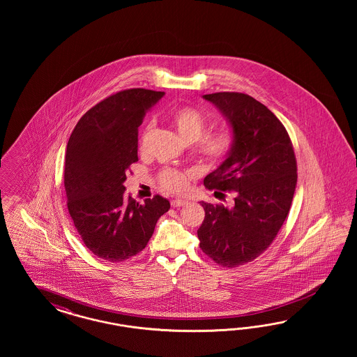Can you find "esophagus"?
<instances>
[{"label":"esophagus","mask_w":357,"mask_h":357,"mask_svg":"<svg viewBox=\"0 0 357 357\" xmlns=\"http://www.w3.org/2000/svg\"><path fill=\"white\" fill-rule=\"evenodd\" d=\"M185 204H188V202L182 200V199H174V200H172V206H174V208H179V206H183Z\"/></svg>","instance_id":"34e87169"}]
</instances>
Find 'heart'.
Listing matches in <instances>:
<instances>
[{
	"instance_id": "obj_1",
	"label": "heart",
	"mask_w": 357,
	"mask_h": 357,
	"mask_svg": "<svg viewBox=\"0 0 357 357\" xmlns=\"http://www.w3.org/2000/svg\"><path fill=\"white\" fill-rule=\"evenodd\" d=\"M169 120L184 141L192 142L195 153L208 162L224 161L233 148V136L230 132L225 130L206 132L208 120L197 108L190 106L174 108L169 114ZM158 182L163 190L178 194L187 187L188 174L179 169L166 167L158 175Z\"/></svg>"
}]
</instances>
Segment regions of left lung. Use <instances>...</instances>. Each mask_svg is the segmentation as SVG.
Segmentation results:
<instances>
[{"mask_svg":"<svg viewBox=\"0 0 357 357\" xmlns=\"http://www.w3.org/2000/svg\"><path fill=\"white\" fill-rule=\"evenodd\" d=\"M203 98L233 128V148L204 185L236 197L230 208L202 202L206 217L197 237L211 259L234 268L258 258L278 236L292 206L297 162L285 127L257 99L233 91Z\"/></svg>","mask_w":357,"mask_h":357,"instance_id":"8db88e82","label":"left lung"}]
</instances>
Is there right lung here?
Segmentation results:
<instances>
[{
	"mask_svg": "<svg viewBox=\"0 0 357 357\" xmlns=\"http://www.w3.org/2000/svg\"><path fill=\"white\" fill-rule=\"evenodd\" d=\"M163 91L127 89L100 100L78 120L65 154L66 206L87 249L124 261L145 249L158 218L170 209L160 195L144 204L126 199V173L137 162V128Z\"/></svg>",
	"mask_w": 357,
	"mask_h": 357,
	"instance_id": "add662e5",
	"label": "right lung"
}]
</instances>
